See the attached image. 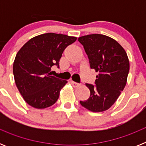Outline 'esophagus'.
<instances>
[{"instance_id": "1", "label": "esophagus", "mask_w": 146, "mask_h": 146, "mask_svg": "<svg viewBox=\"0 0 146 146\" xmlns=\"http://www.w3.org/2000/svg\"><path fill=\"white\" fill-rule=\"evenodd\" d=\"M72 86H73V87H74V88L79 87V86H80L79 83H77V82H74V81H72Z\"/></svg>"}]
</instances>
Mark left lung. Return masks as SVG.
Returning <instances> with one entry per match:
<instances>
[{"label":"left lung","mask_w":146,"mask_h":146,"mask_svg":"<svg viewBox=\"0 0 146 146\" xmlns=\"http://www.w3.org/2000/svg\"><path fill=\"white\" fill-rule=\"evenodd\" d=\"M83 45L91 69L98 72L94 86L86 83L91 95L82 107L94 113L105 111L113 105L127 81L129 61L126 51L117 41L102 34L78 38Z\"/></svg>","instance_id":"obj_1"}]
</instances>
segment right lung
<instances>
[{
	"label": "right lung",
	"instance_id": "right-lung-1",
	"mask_svg": "<svg viewBox=\"0 0 146 146\" xmlns=\"http://www.w3.org/2000/svg\"><path fill=\"white\" fill-rule=\"evenodd\" d=\"M77 37L47 33L33 37L17 53L13 74L23 99L36 109H44L57 102L66 80L51 75V68L59 60L67 46Z\"/></svg>",
	"mask_w": 146,
	"mask_h": 146
}]
</instances>
